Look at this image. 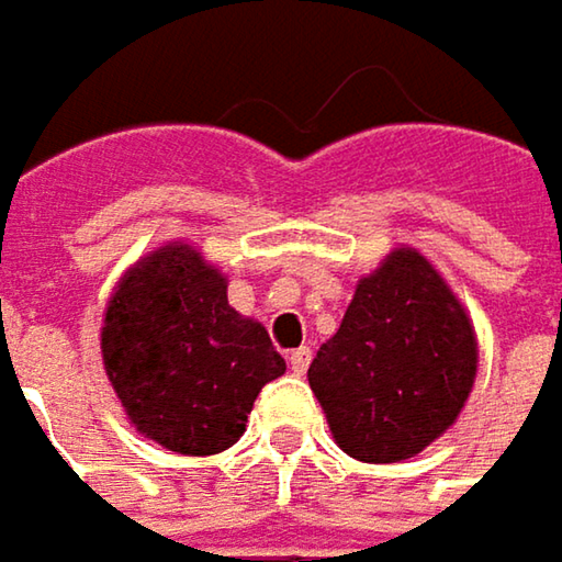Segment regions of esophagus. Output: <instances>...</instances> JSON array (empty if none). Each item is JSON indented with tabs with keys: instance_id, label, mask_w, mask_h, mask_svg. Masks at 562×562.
Returning a JSON list of instances; mask_svg holds the SVG:
<instances>
[{
	"instance_id": "obj_1",
	"label": "esophagus",
	"mask_w": 562,
	"mask_h": 562,
	"mask_svg": "<svg viewBox=\"0 0 562 562\" xmlns=\"http://www.w3.org/2000/svg\"><path fill=\"white\" fill-rule=\"evenodd\" d=\"M311 346H301V349H294L291 356H288V362H291V372H297V375H304L307 372V366H311Z\"/></svg>"
}]
</instances>
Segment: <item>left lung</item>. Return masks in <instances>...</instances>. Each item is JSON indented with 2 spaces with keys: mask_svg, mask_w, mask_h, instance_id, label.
I'll use <instances>...</instances> for the list:
<instances>
[{
  "mask_svg": "<svg viewBox=\"0 0 562 562\" xmlns=\"http://www.w3.org/2000/svg\"><path fill=\"white\" fill-rule=\"evenodd\" d=\"M475 362V329L450 284L417 248H394L356 284L307 379L339 450L401 462L457 424Z\"/></svg>",
  "mask_w": 562,
  "mask_h": 562,
  "instance_id": "8db88e82",
  "label": "left lung"
}]
</instances>
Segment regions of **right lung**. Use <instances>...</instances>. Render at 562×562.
I'll return each mask as SVG.
<instances>
[{
    "label": "right lung",
    "mask_w": 562,
    "mask_h": 562,
    "mask_svg": "<svg viewBox=\"0 0 562 562\" xmlns=\"http://www.w3.org/2000/svg\"><path fill=\"white\" fill-rule=\"evenodd\" d=\"M100 346L135 430L183 457L229 450L258 391L284 375L268 329L229 307L220 268L183 243L122 274Z\"/></svg>",
    "instance_id": "obj_1"
}]
</instances>
